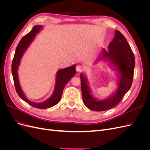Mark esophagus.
<instances>
[{
	"mask_svg": "<svg viewBox=\"0 0 150 150\" xmlns=\"http://www.w3.org/2000/svg\"><path fill=\"white\" fill-rule=\"evenodd\" d=\"M84 69V67L81 65H78L76 66V71L77 72H81Z\"/></svg>",
	"mask_w": 150,
	"mask_h": 150,
	"instance_id": "obj_1",
	"label": "esophagus"
}]
</instances>
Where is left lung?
<instances>
[{
    "mask_svg": "<svg viewBox=\"0 0 150 150\" xmlns=\"http://www.w3.org/2000/svg\"><path fill=\"white\" fill-rule=\"evenodd\" d=\"M108 51L103 49V58H108L120 73L118 88L114 95L102 101H98L90 93L87 79L80 74L81 91L85 106L95 111H103L115 107L128 91L132 85L135 59L129 45L125 36L119 30H115V35L108 46Z\"/></svg>",
    "mask_w": 150,
    "mask_h": 150,
    "instance_id": "8db88e82",
    "label": "left lung"
}]
</instances>
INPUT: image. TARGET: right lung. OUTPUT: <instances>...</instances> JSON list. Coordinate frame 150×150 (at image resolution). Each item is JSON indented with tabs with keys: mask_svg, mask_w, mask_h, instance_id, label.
I'll list each match as a JSON object with an SVG mask.
<instances>
[{
	"mask_svg": "<svg viewBox=\"0 0 150 150\" xmlns=\"http://www.w3.org/2000/svg\"><path fill=\"white\" fill-rule=\"evenodd\" d=\"M42 28V25H37L34 26L33 29L28 34H27L25 36H24L21 40V41L19 42V44L17 45L16 49V52L12 61V73L16 92L17 94L19 95V96L27 103H28L30 106L35 108L46 109L55 106L56 104L59 102L62 96L63 89H64L65 86L68 81L76 74V65H73L69 67L65 68V69L58 71L56 76L55 89H54V93L51 97L47 99L46 101L40 103H35L27 99V98L24 96L23 92H22L19 84L17 74L18 66H19L20 61L24 52L25 51L27 48L28 47L30 42L33 41V40L35 36V34L39 33L40 29Z\"/></svg>",
	"mask_w": 150,
	"mask_h": 150,
	"instance_id": "1",
	"label": "right lung"
}]
</instances>
